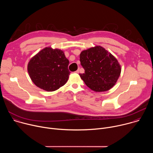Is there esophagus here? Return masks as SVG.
I'll use <instances>...</instances> for the list:
<instances>
[{"mask_svg":"<svg viewBox=\"0 0 153 153\" xmlns=\"http://www.w3.org/2000/svg\"><path fill=\"white\" fill-rule=\"evenodd\" d=\"M76 73H79V69H78V70L76 71Z\"/></svg>","mask_w":153,"mask_h":153,"instance_id":"34e87169","label":"esophagus"}]
</instances>
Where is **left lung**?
Here are the masks:
<instances>
[{"mask_svg":"<svg viewBox=\"0 0 153 153\" xmlns=\"http://www.w3.org/2000/svg\"><path fill=\"white\" fill-rule=\"evenodd\" d=\"M80 61L85 73L79 76L86 85L95 92L112 88L121 73V66L117 59L99 45L82 51Z\"/></svg>","mask_w":153,"mask_h":153,"instance_id":"1","label":"left lung"}]
</instances>
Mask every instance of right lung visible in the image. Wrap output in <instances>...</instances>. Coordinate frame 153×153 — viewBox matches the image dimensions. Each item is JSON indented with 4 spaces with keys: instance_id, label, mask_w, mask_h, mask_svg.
Listing matches in <instances>:
<instances>
[{
    "instance_id": "add662e5",
    "label": "right lung",
    "mask_w": 153,
    "mask_h": 153,
    "mask_svg": "<svg viewBox=\"0 0 153 153\" xmlns=\"http://www.w3.org/2000/svg\"><path fill=\"white\" fill-rule=\"evenodd\" d=\"M68 65L63 51L48 47L31 57L27 70L31 80L39 88L54 91L68 81L70 74Z\"/></svg>"
}]
</instances>
